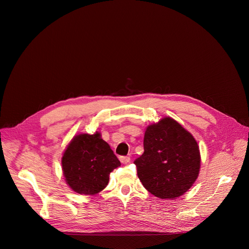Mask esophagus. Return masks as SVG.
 Wrapping results in <instances>:
<instances>
[{"label": "esophagus", "mask_w": 249, "mask_h": 249, "mask_svg": "<svg viewBox=\"0 0 249 249\" xmlns=\"http://www.w3.org/2000/svg\"><path fill=\"white\" fill-rule=\"evenodd\" d=\"M119 160H120V161H121L122 163H124V164H126V163H128V162L130 161V158H129V157H120Z\"/></svg>", "instance_id": "esophagus-1"}]
</instances>
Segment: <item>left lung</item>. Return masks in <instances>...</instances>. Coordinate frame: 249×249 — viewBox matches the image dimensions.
Wrapping results in <instances>:
<instances>
[{"label":"left lung","mask_w":249,"mask_h":249,"mask_svg":"<svg viewBox=\"0 0 249 249\" xmlns=\"http://www.w3.org/2000/svg\"><path fill=\"white\" fill-rule=\"evenodd\" d=\"M200 162L196 140L170 117L147 127L144 154L134 161L144 187L156 197L168 200L190 189L199 175Z\"/></svg>","instance_id":"left-lung-1"}]
</instances>
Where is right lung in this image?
Wrapping results in <instances>:
<instances>
[{
	"label": "right lung",
	"mask_w": 249,
	"mask_h": 249,
	"mask_svg": "<svg viewBox=\"0 0 249 249\" xmlns=\"http://www.w3.org/2000/svg\"><path fill=\"white\" fill-rule=\"evenodd\" d=\"M121 163L100 133L79 134L67 146L62 169L70 188L79 194L94 195L108 184L110 172Z\"/></svg>",
	"instance_id": "right-lung-1"
}]
</instances>
